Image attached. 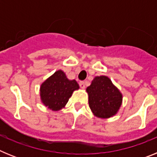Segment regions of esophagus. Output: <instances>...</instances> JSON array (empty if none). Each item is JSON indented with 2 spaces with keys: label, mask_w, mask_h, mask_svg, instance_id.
I'll use <instances>...</instances> for the list:
<instances>
[{
  "label": "esophagus",
  "mask_w": 157,
  "mask_h": 157,
  "mask_svg": "<svg viewBox=\"0 0 157 157\" xmlns=\"http://www.w3.org/2000/svg\"><path fill=\"white\" fill-rule=\"evenodd\" d=\"M79 86L82 89H85L86 87V84H85V82L84 81H81L79 82Z\"/></svg>",
  "instance_id": "1"
}]
</instances>
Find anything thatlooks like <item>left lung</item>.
Returning <instances> with one entry per match:
<instances>
[{
	"label": "left lung",
	"instance_id": "8db88e82",
	"mask_svg": "<svg viewBox=\"0 0 157 157\" xmlns=\"http://www.w3.org/2000/svg\"><path fill=\"white\" fill-rule=\"evenodd\" d=\"M86 91L89 94V106L96 116L109 118L120 109L122 94L106 76L94 78Z\"/></svg>",
	"mask_w": 157,
	"mask_h": 157
}]
</instances>
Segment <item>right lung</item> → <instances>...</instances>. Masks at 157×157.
I'll list each match as a JSON object with an SVG mask.
<instances>
[{"label": "right lung", "instance_id": "right-lung-1", "mask_svg": "<svg viewBox=\"0 0 157 157\" xmlns=\"http://www.w3.org/2000/svg\"><path fill=\"white\" fill-rule=\"evenodd\" d=\"M79 88L75 80H69L64 72L57 71L41 86V98L43 104L52 111L64 107L73 91Z\"/></svg>", "mask_w": 157, "mask_h": 157}]
</instances>
